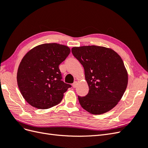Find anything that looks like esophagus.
I'll return each instance as SVG.
<instances>
[{
  "instance_id": "34e87169",
  "label": "esophagus",
  "mask_w": 148,
  "mask_h": 148,
  "mask_svg": "<svg viewBox=\"0 0 148 148\" xmlns=\"http://www.w3.org/2000/svg\"><path fill=\"white\" fill-rule=\"evenodd\" d=\"M77 86V82H74V83L72 84L73 88H76Z\"/></svg>"
}]
</instances>
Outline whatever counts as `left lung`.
Instances as JSON below:
<instances>
[{
	"label": "left lung",
	"mask_w": 148,
	"mask_h": 148,
	"mask_svg": "<svg viewBox=\"0 0 148 148\" xmlns=\"http://www.w3.org/2000/svg\"><path fill=\"white\" fill-rule=\"evenodd\" d=\"M71 52L83 65L89 86L86 96H78L80 105L94 115L113 109L128 84V73L120 56L112 49L97 46L74 47Z\"/></svg>",
	"instance_id": "8db88e82"
}]
</instances>
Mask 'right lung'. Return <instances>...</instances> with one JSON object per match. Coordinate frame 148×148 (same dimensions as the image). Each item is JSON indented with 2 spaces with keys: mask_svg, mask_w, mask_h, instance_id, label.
<instances>
[{
  "mask_svg": "<svg viewBox=\"0 0 148 148\" xmlns=\"http://www.w3.org/2000/svg\"><path fill=\"white\" fill-rule=\"evenodd\" d=\"M70 53L68 46L43 44L30 50L22 59L17 71V84L28 104L47 109L61 102L71 86L62 81L59 66Z\"/></svg>",
  "mask_w": 148,
  "mask_h": 148,
  "instance_id": "obj_1",
  "label": "right lung"
}]
</instances>
